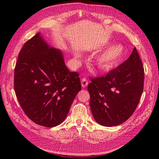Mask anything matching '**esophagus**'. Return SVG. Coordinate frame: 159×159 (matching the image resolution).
Here are the masks:
<instances>
[{
  "label": "esophagus",
  "mask_w": 159,
  "mask_h": 159,
  "mask_svg": "<svg viewBox=\"0 0 159 159\" xmlns=\"http://www.w3.org/2000/svg\"><path fill=\"white\" fill-rule=\"evenodd\" d=\"M81 86H82V88H85L86 86L88 85V81L86 78H82L81 81Z\"/></svg>",
  "instance_id": "1"
}]
</instances>
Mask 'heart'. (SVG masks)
<instances>
[{"label":"heart","mask_w":159,"mask_h":159,"mask_svg":"<svg viewBox=\"0 0 159 159\" xmlns=\"http://www.w3.org/2000/svg\"><path fill=\"white\" fill-rule=\"evenodd\" d=\"M124 55V47L119 44H113L100 53L95 58V64L102 71H108L121 63Z\"/></svg>","instance_id":"b5f03b06"}]
</instances>
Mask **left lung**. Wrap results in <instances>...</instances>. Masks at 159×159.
I'll return each instance as SVG.
<instances>
[{"instance_id":"left-lung-1","label":"left lung","mask_w":159,"mask_h":159,"mask_svg":"<svg viewBox=\"0 0 159 159\" xmlns=\"http://www.w3.org/2000/svg\"><path fill=\"white\" fill-rule=\"evenodd\" d=\"M144 68L136 48L129 58L105 75L91 78L88 89L95 121L105 127L126 121L135 111L143 91Z\"/></svg>"}]
</instances>
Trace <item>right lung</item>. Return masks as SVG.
Listing matches in <instances>:
<instances>
[{
  "mask_svg": "<svg viewBox=\"0 0 159 159\" xmlns=\"http://www.w3.org/2000/svg\"><path fill=\"white\" fill-rule=\"evenodd\" d=\"M14 88L28 117L46 127L64 121L81 89L79 74L68 70L60 50L50 46L40 33L28 40L19 53Z\"/></svg>",
  "mask_w": 159,
  "mask_h": 159,
  "instance_id": "right-lung-1",
  "label": "right lung"
}]
</instances>
